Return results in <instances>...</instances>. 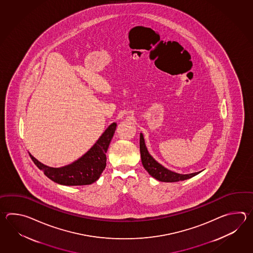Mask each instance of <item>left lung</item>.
Wrapping results in <instances>:
<instances>
[{
    "label": "left lung",
    "instance_id": "obj_1",
    "mask_svg": "<svg viewBox=\"0 0 253 253\" xmlns=\"http://www.w3.org/2000/svg\"><path fill=\"white\" fill-rule=\"evenodd\" d=\"M140 154H141V160L143 167L148 172L151 176L156 178V180L166 182V183H173L187 180L189 178L194 177L200 172H193L188 174H181L177 172H172L171 170H168L167 168L163 167L158 162H156L153 156H151L149 152L145 146V139L143 134H140Z\"/></svg>",
    "mask_w": 253,
    "mask_h": 253
}]
</instances>
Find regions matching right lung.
Instances as JSON below:
<instances>
[{
	"instance_id": "obj_1",
	"label": "right lung",
	"mask_w": 253,
	"mask_h": 253,
	"mask_svg": "<svg viewBox=\"0 0 253 253\" xmlns=\"http://www.w3.org/2000/svg\"><path fill=\"white\" fill-rule=\"evenodd\" d=\"M117 127L112 123L105 130L96 144L80 159L66 167L54 168L39 162L31 154L30 156L39 169L55 183L62 185H86L95 183L107 165L106 153Z\"/></svg>"
}]
</instances>
